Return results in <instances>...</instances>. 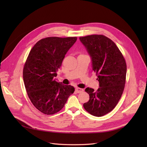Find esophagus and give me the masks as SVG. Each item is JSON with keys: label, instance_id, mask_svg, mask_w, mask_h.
Here are the masks:
<instances>
[{"label": "esophagus", "instance_id": "1", "mask_svg": "<svg viewBox=\"0 0 147 147\" xmlns=\"http://www.w3.org/2000/svg\"><path fill=\"white\" fill-rule=\"evenodd\" d=\"M83 89L82 88H75V91H76L77 93H81L83 91Z\"/></svg>", "mask_w": 147, "mask_h": 147}]
</instances>
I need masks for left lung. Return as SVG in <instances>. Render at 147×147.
<instances>
[{
  "instance_id": "obj_1",
  "label": "left lung",
  "mask_w": 147,
  "mask_h": 147,
  "mask_svg": "<svg viewBox=\"0 0 147 147\" xmlns=\"http://www.w3.org/2000/svg\"><path fill=\"white\" fill-rule=\"evenodd\" d=\"M91 58L92 70L99 83L97 91L86 88L90 100L83 104L88 113L102 117L111 112L123 94L126 83V64L118 48L103 35L80 37Z\"/></svg>"
}]
</instances>
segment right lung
Returning <instances> with one entry per match:
<instances>
[{
  "label": "right lung",
  "instance_id": "add662e5",
  "mask_svg": "<svg viewBox=\"0 0 147 147\" xmlns=\"http://www.w3.org/2000/svg\"><path fill=\"white\" fill-rule=\"evenodd\" d=\"M77 38L47 37L37 42L30 50L23 69V80L31 102L46 115L64 107L75 88L56 80L65 55Z\"/></svg>",
  "mask_w": 147,
  "mask_h": 147
}]
</instances>
